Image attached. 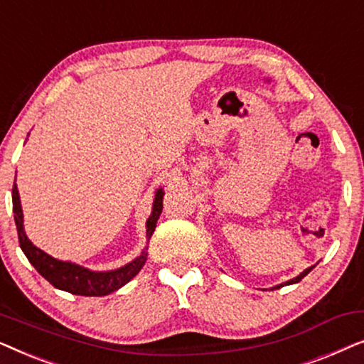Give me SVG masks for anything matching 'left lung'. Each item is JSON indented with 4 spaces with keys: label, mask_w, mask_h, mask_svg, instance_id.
I'll use <instances>...</instances> for the list:
<instances>
[{
    "label": "left lung",
    "mask_w": 364,
    "mask_h": 364,
    "mask_svg": "<svg viewBox=\"0 0 364 364\" xmlns=\"http://www.w3.org/2000/svg\"><path fill=\"white\" fill-rule=\"evenodd\" d=\"M316 265H311V267H308L306 268V270H303L301 273H300V275H298V277H295V278H291V280H288V282H285V283H280V285H277V287H273L272 288V290H278V288H282V287H285V285H293V283H298V282H300L301 280V278H305L306 275H308V273H310L311 270H313V268H315Z\"/></svg>",
    "instance_id": "obj_1"
}]
</instances>
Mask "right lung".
<instances>
[{
  "mask_svg": "<svg viewBox=\"0 0 364 364\" xmlns=\"http://www.w3.org/2000/svg\"><path fill=\"white\" fill-rule=\"evenodd\" d=\"M162 198H164V191L162 188H159L152 203V213L151 217L147 218V223H146L147 240L152 237L154 230H156L159 217H161ZM13 213H14V223H16V228H18L19 247H21V250L24 252V255H26L29 263L36 268L39 275L46 278V280L51 283L54 288H58V290L73 293V295H81V296L109 295V293L116 291L121 287L126 285L127 282H131L132 278L141 272V268L147 260V247H146L141 255L134 258V260L131 263H127V265L116 268V270H109V272H92L89 270V268L76 265V263L63 262L51 255H48L46 252L41 250V248L33 245V242L29 240L26 233H24L21 200H19L16 181H14V186H13Z\"/></svg>",
  "mask_w": 364,
  "mask_h": 364,
  "instance_id": "right-lung-1",
  "label": "right lung"
}]
</instances>
